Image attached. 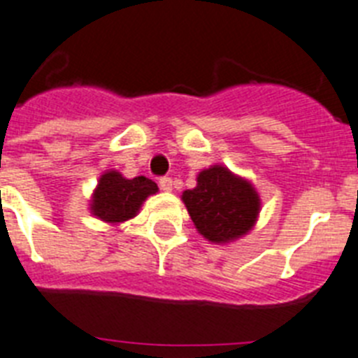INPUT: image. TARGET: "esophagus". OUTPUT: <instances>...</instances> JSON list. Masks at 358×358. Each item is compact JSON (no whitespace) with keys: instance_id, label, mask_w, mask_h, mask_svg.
<instances>
[{"instance_id":"esophagus-1","label":"esophagus","mask_w":358,"mask_h":358,"mask_svg":"<svg viewBox=\"0 0 358 358\" xmlns=\"http://www.w3.org/2000/svg\"><path fill=\"white\" fill-rule=\"evenodd\" d=\"M160 189L165 193H171L173 191V180L171 178H160Z\"/></svg>"}]
</instances>
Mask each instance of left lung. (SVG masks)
I'll return each mask as SVG.
<instances>
[{
    "instance_id": "obj_1",
    "label": "left lung",
    "mask_w": 358,
    "mask_h": 358,
    "mask_svg": "<svg viewBox=\"0 0 358 358\" xmlns=\"http://www.w3.org/2000/svg\"><path fill=\"white\" fill-rule=\"evenodd\" d=\"M182 202L198 233L218 245L248 235L262 209L255 185L225 165H211L200 171L196 187L184 191Z\"/></svg>"
}]
</instances>
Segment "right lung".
I'll list each match as a JSON object with an SVG mask.
<instances>
[{"label":"right lung","mask_w":358,"mask_h":358,"mask_svg":"<svg viewBox=\"0 0 358 358\" xmlns=\"http://www.w3.org/2000/svg\"><path fill=\"white\" fill-rule=\"evenodd\" d=\"M156 193L158 185L145 176L125 178L120 171L107 169L92 191L89 211L105 224L118 225L134 218L147 198Z\"/></svg>","instance_id":"right-lung-1"}]
</instances>
